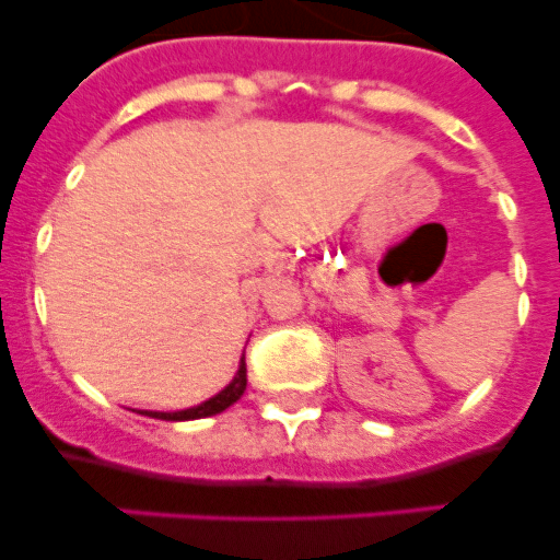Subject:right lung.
Returning a JSON list of instances; mask_svg holds the SVG:
<instances>
[{
	"mask_svg": "<svg viewBox=\"0 0 560 560\" xmlns=\"http://www.w3.org/2000/svg\"><path fill=\"white\" fill-rule=\"evenodd\" d=\"M246 389V354L241 358V365H238V374L233 376V382H230L228 387L222 389V393H217L213 398L202 400L200 406H191V409H184V411H140V415L145 417H154V420H171V422H178V420H200V417H211V415H219V411H224L228 406H233L235 400L244 395Z\"/></svg>",
	"mask_w": 560,
	"mask_h": 560,
	"instance_id": "obj_1",
	"label": "right lung"
}]
</instances>
